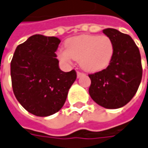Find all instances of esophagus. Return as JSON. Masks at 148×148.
Instances as JSON below:
<instances>
[{
  "instance_id": "esophagus-1",
  "label": "esophagus",
  "mask_w": 148,
  "mask_h": 148,
  "mask_svg": "<svg viewBox=\"0 0 148 148\" xmlns=\"http://www.w3.org/2000/svg\"><path fill=\"white\" fill-rule=\"evenodd\" d=\"M84 73H82V72H79V71H78V72H77V77H78V78H79V77H81V76H83V75H84Z\"/></svg>"
}]
</instances>
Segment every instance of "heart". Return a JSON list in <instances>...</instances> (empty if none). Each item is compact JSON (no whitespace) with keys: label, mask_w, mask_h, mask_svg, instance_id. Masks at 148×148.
<instances>
[{"label":"heart","mask_w":148,"mask_h":148,"mask_svg":"<svg viewBox=\"0 0 148 148\" xmlns=\"http://www.w3.org/2000/svg\"><path fill=\"white\" fill-rule=\"evenodd\" d=\"M66 49H60L59 58L69 62L78 60L85 71L97 72L108 66L114 55V45L107 36L83 35L69 39Z\"/></svg>","instance_id":"heart-1"}]
</instances>
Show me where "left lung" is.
Returning <instances> with one entry per match:
<instances>
[{
  "label": "left lung",
  "instance_id": "left-lung-1",
  "mask_svg": "<svg viewBox=\"0 0 148 148\" xmlns=\"http://www.w3.org/2000/svg\"><path fill=\"white\" fill-rule=\"evenodd\" d=\"M103 32L112 39L114 55L108 66L88 74L92 99L105 108H119L136 94L143 76L139 49L131 36L118 29L108 28Z\"/></svg>",
  "mask_w": 148,
  "mask_h": 148
}]
</instances>
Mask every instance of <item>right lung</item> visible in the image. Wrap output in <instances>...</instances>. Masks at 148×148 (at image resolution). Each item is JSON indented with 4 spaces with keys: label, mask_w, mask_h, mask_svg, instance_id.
I'll use <instances>...</instances> for the list:
<instances>
[{
    "label": "right lung",
    "mask_w": 148,
    "mask_h": 148,
    "mask_svg": "<svg viewBox=\"0 0 148 148\" xmlns=\"http://www.w3.org/2000/svg\"><path fill=\"white\" fill-rule=\"evenodd\" d=\"M60 43L55 36H30L16 47L10 62L16 99L36 116L47 117L60 110L77 78L74 69L64 72L59 67L55 51Z\"/></svg>",
    "instance_id": "add662e5"
}]
</instances>
